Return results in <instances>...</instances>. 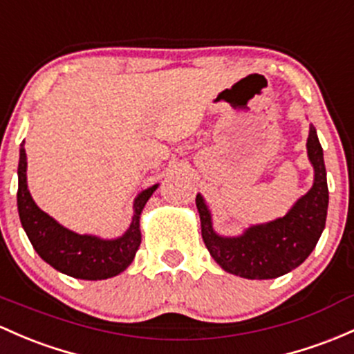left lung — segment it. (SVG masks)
<instances>
[{"label":"left lung","instance_id":"1","mask_svg":"<svg viewBox=\"0 0 354 354\" xmlns=\"http://www.w3.org/2000/svg\"><path fill=\"white\" fill-rule=\"evenodd\" d=\"M308 156L314 168L313 188L299 198L282 218L252 225L239 236H221L213 230L212 213L198 193L201 236L221 269L262 281L281 277L309 257L324 230L329 203L324 158L314 126L309 127Z\"/></svg>","mask_w":354,"mask_h":354}]
</instances>
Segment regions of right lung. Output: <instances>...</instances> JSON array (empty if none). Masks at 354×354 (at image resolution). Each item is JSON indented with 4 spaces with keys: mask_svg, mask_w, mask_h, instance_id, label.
Segmentation results:
<instances>
[{
    "mask_svg": "<svg viewBox=\"0 0 354 354\" xmlns=\"http://www.w3.org/2000/svg\"><path fill=\"white\" fill-rule=\"evenodd\" d=\"M158 185L151 186L134 200V215L122 236L112 240L95 235H79L62 227L57 220L37 207L26 185L25 141L19 147L18 162V213L23 228L38 255L62 274L84 281H102L114 277L131 266L141 245L139 218Z\"/></svg>",
    "mask_w": 354,
    "mask_h": 354,
    "instance_id": "right-lung-1",
    "label": "right lung"
}]
</instances>
